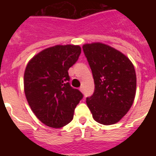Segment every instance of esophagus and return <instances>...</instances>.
<instances>
[{"instance_id": "esophagus-1", "label": "esophagus", "mask_w": 156, "mask_h": 156, "mask_svg": "<svg viewBox=\"0 0 156 156\" xmlns=\"http://www.w3.org/2000/svg\"><path fill=\"white\" fill-rule=\"evenodd\" d=\"M79 90H80L81 92H83V86H81V87L79 88Z\"/></svg>"}]
</instances>
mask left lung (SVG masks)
I'll use <instances>...</instances> for the list:
<instances>
[{
    "instance_id": "obj_1",
    "label": "left lung",
    "mask_w": 156,
    "mask_h": 156,
    "mask_svg": "<svg viewBox=\"0 0 156 156\" xmlns=\"http://www.w3.org/2000/svg\"><path fill=\"white\" fill-rule=\"evenodd\" d=\"M83 50L94 80V92L86 98L87 105L98 123L115 124L127 114L134 102V65L120 51L103 43L85 44Z\"/></svg>"
}]
</instances>
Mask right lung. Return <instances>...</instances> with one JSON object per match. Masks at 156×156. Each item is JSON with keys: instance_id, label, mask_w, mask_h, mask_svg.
<instances>
[{"instance_id": "right-lung-1", "label": "right lung", "mask_w": 156, "mask_h": 156, "mask_svg": "<svg viewBox=\"0 0 156 156\" xmlns=\"http://www.w3.org/2000/svg\"><path fill=\"white\" fill-rule=\"evenodd\" d=\"M81 48L58 45L32 58L24 73L27 100L39 120L49 127L70 123L83 94L70 85L68 69L78 61Z\"/></svg>"}]
</instances>
